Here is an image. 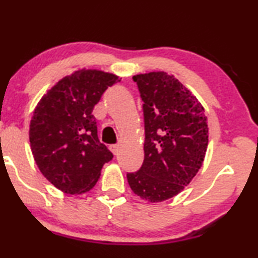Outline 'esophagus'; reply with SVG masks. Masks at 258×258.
Returning <instances> with one entry per match:
<instances>
[{
  "instance_id": "1",
  "label": "esophagus",
  "mask_w": 258,
  "mask_h": 258,
  "mask_svg": "<svg viewBox=\"0 0 258 258\" xmlns=\"http://www.w3.org/2000/svg\"><path fill=\"white\" fill-rule=\"evenodd\" d=\"M119 148H120V146H119V145H111V146H110V150H111V152H112V153H113L114 155L118 154Z\"/></svg>"
}]
</instances>
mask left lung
<instances>
[{
	"label": "left lung",
	"mask_w": 258,
	"mask_h": 258,
	"mask_svg": "<svg viewBox=\"0 0 258 258\" xmlns=\"http://www.w3.org/2000/svg\"><path fill=\"white\" fill-rule=\"evenodd\" d=\"M143 99L145 158L127 174L134 194L155 203L175 197L197 175L208 146L205 108L173 75L133 76Z\"/></svg>",
	"instance_id": "obj_1"
}]
</instances>
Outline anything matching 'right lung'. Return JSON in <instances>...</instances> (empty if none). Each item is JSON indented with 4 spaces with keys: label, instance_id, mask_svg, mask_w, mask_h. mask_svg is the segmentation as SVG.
<instances>
[{
    "label": "right lung",
    "instance_id": "1",
    "mask_svg": "<svg viewBox=\"0 0 258 258\" xmlns=\"http://www.w3.org/2000/svg\"><path fill=\"white\" fill-rule=\"evenodd\" d=\"M117 82L113 74L82 69L61 78L35 108L29 130L32 155L45 179L63 193L92 189L113 158L98 139L92 111Z\"/></svg>",
    "mask_w": 258,
    "mask_h": 258
}]
</instances>
